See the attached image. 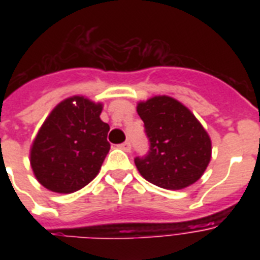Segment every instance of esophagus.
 Masks as SVG:
<instances>
[{"label":"esophagus","mask_w":260,"mask_h":260,"mask_svg":"<svg viewBox=\"0 0 260 260\" xmlns=\"http://www.w3.org/2000/svg\"><path fill=\"white\" fill-rule=\"evenodd\" d=\"M120 147H121L122 150L126 151V152H128V151L131 150V142H129V140H125V142L121 143V144H120Z\"/></svg>","instance_id":"1"}]
</instances>
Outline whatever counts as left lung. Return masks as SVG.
<instances>
[{"label":"left lung","mask_w":260,"mask_h":260,"mask_svg":"<svg viewBox=\"0 0 260 260\" xmlns=\"http://www.w3.org/2000/svg\"><path fill=\"white\" fill-rule=\"evenodd\" d=\"M138 113L150 142L148 152L135 158L143 178L169 190L197 182L209 165L212 143L196 116L167 95L140 102Z\"/></svg>","instance_id":"left-lung-1"}]
</instances>
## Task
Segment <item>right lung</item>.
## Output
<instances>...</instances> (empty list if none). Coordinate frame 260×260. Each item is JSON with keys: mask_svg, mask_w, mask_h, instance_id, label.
I'll return each instance as SVG.
<instances>
[{"mask_svg": "<svg viewBox=\"0 0 260 260\" xmlns=\"http://www.w3.org/2000/svg\"><path fill=\"white\" fill-rule=\"evenodd\" d=\"M101 110V104L75 95L51 112L30 148V166L44 187L74 193L95 178L110 150Z\"/></svg>", "mask_w": 260, "mask_h": 260, "instance_id": "obj_1", "label": "right lung"}]
</instances>
